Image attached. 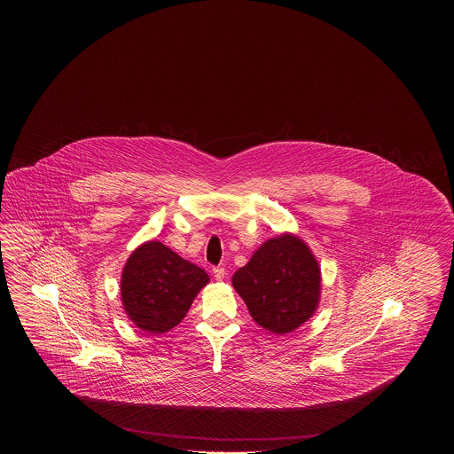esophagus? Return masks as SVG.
<instances>
[{
    "label": "esophagus",
    "mask_w": 454,
    "mask_h": 454,
    "mask_svg": "<svg viewBox=\"0 0 454 454\" xmlns=\"http://www.w3.org/2000/svg\"><path fill=\"white\" fill-rule=\"evenodd\" d=\"M213 274H215V279H216V281H224V278H226V270H224L223 267H215V269H213Z\"/></svg>",
    "instance_id": "1"
}]
</instances>
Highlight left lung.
<instances>
[{"mask_svg": "<svg viewBox=\"0 0 454 454\" xmlns=\"http://www.w3.org/2000/svg\"><path fill=\"white\" fill-rule=\"evenodd\" d=\"M231 284L262 328L284 335L315 315L322 270L302 238L282 233L263 241Z\"/></svg>", "mask_w": 454, "mask_h": 454, "instance_id": "obj_1", "label": "left lung"}]
</instances>
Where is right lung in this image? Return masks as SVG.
<instances>
[{"label":"right lung","mask_w":454,"mask_h":454,"mask_svg":"<svg viewBox=\"0 0 454 454\" xmlns=\"http://www.w3.org/2000/svg\"><path fill=\"white\" fill-rule=\"evenodd\" d=\"M207 272L182 259L158 239L139 245L122 269L121 301L132 324L146 333H165L187 315Z\"/></svg>","instance_id":"obj_1"}]
</instances>
